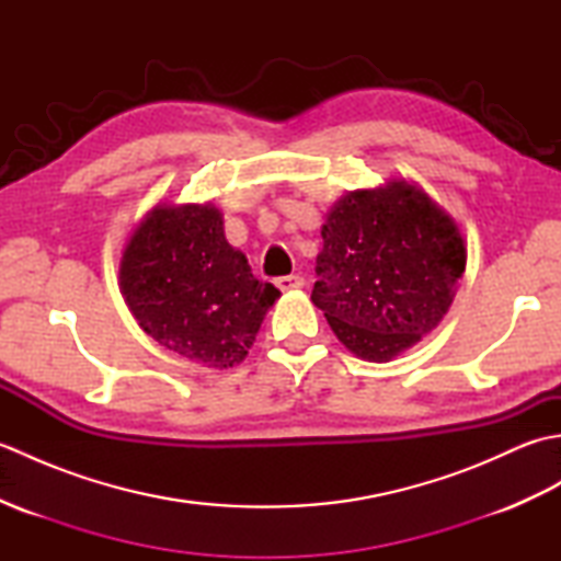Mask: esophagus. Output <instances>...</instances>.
Listing matches in <instances>:
<instances>
[{
    "label": "esophagus",
    "instance_id": "1",
    "mask_svg": "<svg viewBox=\"0 0 561 561\" xmlns=\"http://www.w3.org/2000/svg\"><path fill=\"white\" fill-rule=\"evenodd\" d=\"M274 284H277L279 291H294L304 287V277H299V274H289V277H279Z\"/></svg>",
    "mask_w": 561,
    "mask_h": 561
}]
</instances>
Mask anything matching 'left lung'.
I'll return each mask as SVG.
<instances>
[{
    "instance_id": "obj_1",
    "label": "left lung",
    "mask_w": 561,
    "mask_h": 561,
    "mask_svg": "<svg viewBox=\"0 0 561 561\" xmlns=\"http://www.w3.org/2000/svg\"><path fill=\"white\" fill-rule=\"evenodd\" d=\"M311 301L364 362H390L453 304L468 250L456 221L408 181L354 190L328 211Z\"/></svg>"
}]
</instances>
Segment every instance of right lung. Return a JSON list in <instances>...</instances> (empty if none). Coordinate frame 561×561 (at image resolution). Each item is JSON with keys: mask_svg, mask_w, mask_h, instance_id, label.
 I'll return each mask as SVG.
<instances>
[{"mask_svg": "<svg viewBox=\"0 0 561 561\" xmlns=\"http://www.w3.org/2000/svg\"><path fill=\"white\" fill-rule=\"evenodd\" d=\"M121 291L147 335L219 371L245 359L279 299L226 241L211 202L153 207L123 250Z\"/></svg>", "mask_w": 561, "mask_h": 561, "instance_id": "add662e5", "label": "right lung"}]
</instances>
